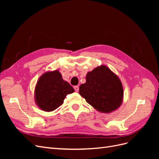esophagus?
<instances>
[{
	"label": "esophagus",
	"mask_w": 159,
	"mask_h": 159,
	"mask_svg": "<svg viewBox=\"0 0 159 159\" xmlns=\"http://www.w3.org/2000/svg\"><path fill=\"white\" fill-rule=\"evenodd\" d=\"M74 89H75V91H76V92H78V91H79V87H78V86H74Z\"/></svg>",
	"instance_id": "esophagus-1"
}]
</instances>
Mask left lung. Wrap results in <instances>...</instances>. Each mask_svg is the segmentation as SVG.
<instances>
[{
	"instance_id": "8db88e82",
	"label": "left lung",
	"mask_w": 159,
	"mask_h": 159,
	"mask_svg": "<svg viewBox=\"0 0 159 159\" xmlns=\"http://www.w3.org/2000/svg\"><path fill=\"white\" fill-rule=\"evenodd\" d=\"M86 82L80 86L79 93L98 111L109 113L122 104L123 88L118 76L108 67L102 65L89 71Z\"/></svg>"
}]
</instances>
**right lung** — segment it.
Returning a JSON list of instances; mask_svg holds the SVG:
<instances>
[{"label":"right lung","mask_w":159,"mask_h":159,"mask_svg":"<svg viewBox=\"0 0 159 159\" xmlns=\"http://www.w3.org/2000/svg\"><path fill=\"white\" fill-rule=\"evenodd\" d=\"M74 89L62 79L58 70L46 71L38 80L34 89V99L42 111H52L63 104L66 95Z\"/></svg>","instance_id":"right-lung-1"}]
</instances>
